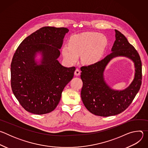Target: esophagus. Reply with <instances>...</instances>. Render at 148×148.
<instances>
[{"instance_id": "obj_1", "label": "esophagus", "mask_w": 148, "mask_h": 148, "mask_svg": "<svg viewBox=\"0 0 148 148\" xmlns=\"http://www.w3.org/2000/svg\"><path fill=\"white\" fill-rule=\"evenodd\" d=\"M80 71H79V70L78 69H77L76 70H75V75H76V76H78V75H79V74H80Z\"/></svg>"}]
</instances>
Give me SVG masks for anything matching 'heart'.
Wrapping results in <instances>:
<instances>
[{
    "label": "heart",
    "instance_id": "b5f03b06",
    "mask_svg": "<svg viewBox=\"0 0 148 148\" xmlns=\"http://www.w3.org/2000/svg\"><path fill=\"white\" fill-rule=\"evenodd\" d=\"M105 37L97 33H84L73 36L69 46L64 45L62 53L64 59L69 63L75 62L78 57L86 64H92L101 57L106 45Z\"/></svg>",
    "mask_w": 148,
    "mask_h": 148
}]
</instances>
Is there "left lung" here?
<instances>
[{
  "label": "left lung",
  "mask_w": 148,
  "mask_h": 148,
  "mask_svg": "<svg viewBox=\"0 0 148 148\" xmlns=\"http://www.w3.org/2000/svg\"><path fill=\"white\" fill-rule=\"evenodd\" d=\"M110 54L93 64L81 67L82 88L81 97L84 105L92 114L101 116L118 115L127 108L138 92L142 84V62L140 56L125 36L117 30ZM122 56L132 59L136 68L135 77L123 90L111 89L104 80L103 73L110 61Z\"/></svg>",
  "instance_id": "obj_1"
}]
</instances>
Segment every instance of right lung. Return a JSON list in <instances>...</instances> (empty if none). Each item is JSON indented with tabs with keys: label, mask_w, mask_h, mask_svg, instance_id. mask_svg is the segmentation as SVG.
<instances>
[{
	"label": "right lung",
	"mask_w": 148,
	"mask_h": 148,
	"mask_svg": "<svg viewBox=\"0 0 148 148\" xmlns=\"http://www.w3.org/2000/svg\"><path fill=\"white\" fill-rule=\"evenodd\" d=\"M69 31L66 27H41L27 37L16 50L11 63V87L26 111L37 115L53 111L63 89L73 78L75 67H65L57 60ZM37 52L42 55L40 65L35 61Z\"/></svg>",
	"instance_id": "obj_1"
}]
</instances>
